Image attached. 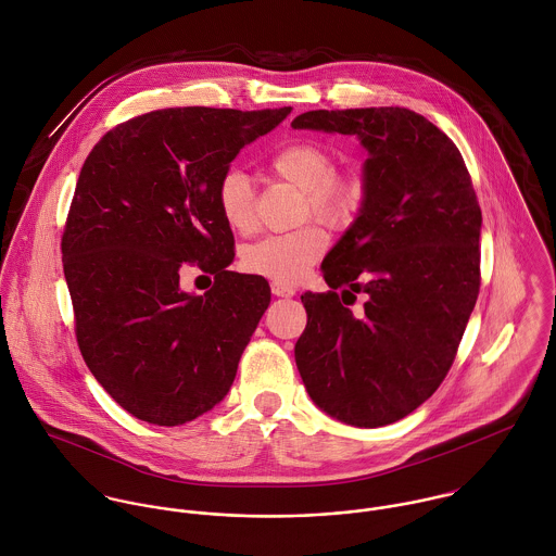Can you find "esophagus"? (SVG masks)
Listing matches in <instances>:
<instances>
[{
    "instance_id": "34e87169",
    "label": "esophagus",
    "mask_w": 556,
    "mask_h": 556,
    "mask_svg": "<svg viewBox=\"0 0 556 556\" xmlns=\"http://www.w3.org/2000/svg\"><path fill=\"white\" fill-rule=\"evenodd\" d=\"M270 290H273V294H275V296H286V299L296 294V290H294L292 286L283 283V281H273V283H270Z\"/></svg>"
}]
</instances>
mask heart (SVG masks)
<instances>
[{
    "label": "heart",
    "mask_w": 556,
    "mask_h": 556,
    "mask_svg": "<svg viewBox=\"0 0 556 556\" xmlns=\"http://www.w3.org/2000/svg\"><path fill=\"white\" fill-rule=\"evenodd\" d=\"M268 168L301 188V218L316 214L331 227L351 225L366 201V179L357 168H333V153L316 140H294L268 160ZM214 203L225 225L236 233L255 227V197L240 170L220 175ZM327 249V233L318 223H305L286 233H270L242 253L244 270L283 283L301 281Z\"/></svg>",
    "instance_id": "heart-1"
}]
</instances>
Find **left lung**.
Instances as JSON below:
<instances>
[{
	"label": "left lung",
	"mask_w": 556,
	"mask_h": 556,
	"mask_svg": "<svg viewBox=\"0 0 556 556\" xmlns=\"http://www.w3.org/2000/svg\"><path fill=\"white\" fill-rule=\"evenodd\" d=\"M294 129L359 136L366 201L305 292L294 346L312 401L375 429L418 409L446 379L481 288V205L455 142L407 108L312 110ZM365 309L353 313L356 294Z\"/></svg>",
	"instance_id": "obj_1"
}]
</instances>
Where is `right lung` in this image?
I'll return each mask as SVG.
<instances>
[{
  "mask_svg": "<svg viewBox=\"0 0 556 556\" xmlns=\"http://www.w3.org/2000/svg\"><path fill=\"white\" fill-rule=\"evenodd\" d=\"M290 108H166L112 127L88 153L62 233L79 353L134 418L177 427L229 392L270 303L264 277L227 270L233 233L214 188L240 149ZM215 275L201 298L178 268Z\"/></svg>",
  "mask_w": 556,
  "mask_h": 556,
  "instance_id": "1",
  "label": "right lung"
}]
</instances>
